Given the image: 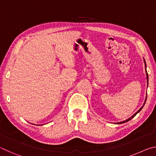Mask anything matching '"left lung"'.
<instances>
[{
	"mask_svg": "<svg viewBox=\"0 0 156 156\" xmlns=\"http://www.w3.org/2000/svg\"><path fill=\"white\" fill-rule=\"evenodd\" d=\"M144 63H145V69H146V62H145V60H144ZM146 74H147V84H148V81H149V76H148V73H147V70H146ZM147 96L146 97V99H145V101H144V104H145V102H146V100H147ZM144 105H143V106H142L141 108H140V109L138 111V112H137L136 113H135V114H133V115H132L131 116V117L130 118H128V119L127 120H126L125 121H122V122H117V123H116V124H122V123H125V122H128V121H129V120H131L132 119V118H134V117H135V116H136V115L137 114V113H139L140 112V111H141V109H142V108H143V107H144Z\"/></svg>",
	"mask_w": 156,
	"mask_h": 156,
	"instance_id": "8db88e82",
	"label": "left lung"
}]
</instances>
